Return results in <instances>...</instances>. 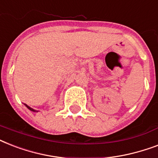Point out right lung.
<instances>
[{
  "label": "right lung",
  "instance_id": "obj_1",
  "mask_svg": "<svg viewBox=\"0 0 158 158\" xmlns=\"http://www.w3.org/2000/svg\"><path fill=\"white\" fill-rule=\"evenodd\" d=\"M24 105H25L26 106H27V107H28V109H29V110H32V111H34V112H36V111H37V110H34V109H33V108H31L30 106H28V105H26V104H24Z\"/></svg>",
  "mask_w": 158,
  "mask_h": 158
}]
</instances>
